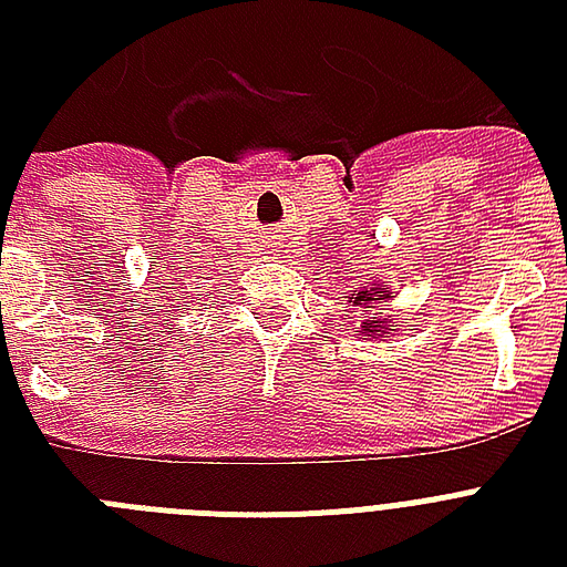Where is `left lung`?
Masks as SVG:
<instances>
[{
	"label": "left lung",
	"mask_w": 567,
	"mask_h": 567,
	"mask_svg": "<svg viewBox=\"0 0 567 567\" xmlns=\"http://www.w3.org/2000/svg\"><path fill=\"white\" fill-rule=\"evenodd\" d=\"M377 300H385V288H371V291H359L350 297V302H355V306H364V309H373V302ZM385 320H371L368 327H364V332H371V336H379V332H385Z\"/></svg>",
	"instance_id": "left-lung-1"
}]
</instances>
